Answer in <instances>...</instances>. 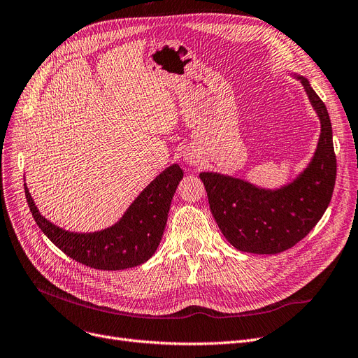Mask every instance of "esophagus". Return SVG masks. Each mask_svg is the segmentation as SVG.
<instances>
[{
    "label": "esophagus",
    "instance_id": "obj_1",
    "mask_svg": "<svg viewBox=\"0 0 358 358\" xmlns=\"http://www.w3.org/2000/svg\"><path fill=\"white\" fill-rule=\"evenodd\" d=\"M185 159H187V162H189V164H196L197 162V159L194 158V155H189V154L185 157Z\"/></svg>",
    "mask_w": 358,
    "mask_h": 358
}]
</instances>
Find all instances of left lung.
Returning <instances> with one entry per match:
<instances>
[{
  "instance_id": "obj_1",
  "label": "left lung",
  "mask_w": 358,
  "mask_h": 358,
  "mask_svg": "<svg viewBox=\"0 0 358 358\" xmlns=\"http://www.w3.org/2000/svg\"><path fill=\"white\" fill-rule=\"evenodd\" d=\"M299 79L321 119V136L315 157L297 180L266 191L241 179L200 173L216 224L243 252L279 254L292 248L317 225L333 196L336 154L330 116L308 79Z\"/></svg>"
}]
</instances>
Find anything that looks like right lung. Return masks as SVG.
<instances>
[{"label":"right lung","mask_w":358,"mask_h":358,"mask_svg":"<svg viewBox=\"0 0 358 358\" xmlns=\"http://www.w3.org/2000/svg\"><path fill=\"white\" fill-rule=\"evenodd\" d=\"M182 178V169L173 164L149 183L121 221L110 229L86 234L66 231L43 218L27 187L25 197L41 231L64 254L92 268L122 270L148 262L157 251L171 199Z\"/></svg>","instance_id":"add662e5"}]
</instances>
